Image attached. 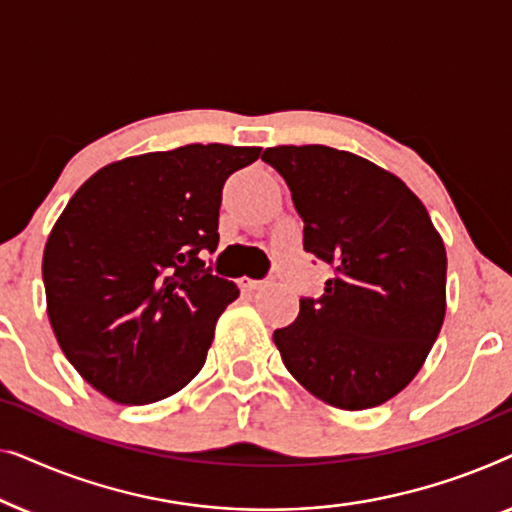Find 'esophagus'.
Returning <instances> with one entry per match:
<instances>
[{
    "mask_svg": "<svg viewBox=\"0 0 512 512\" xmlns=\"http://www.w3.org/2000/svg\"><path fill=\"white\" fill-rule=\"evenodd\" d=\"M265 282H261V279H251V277H242L240 279V286H242V289H258V286H263Z\"/></svg>",
    "mask_w": 512,
    "mask_h": 512,
    "instance_id": "1",
    "label": "esophagus"
}]
</instances>
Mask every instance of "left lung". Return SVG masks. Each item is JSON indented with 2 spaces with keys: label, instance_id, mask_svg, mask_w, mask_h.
Returning a JSON list of instances; mask_svg holds the SVG:
<instances>
[{
  "label": "left lung",
  "instance_id": "left-lung-1",
  "mask_svg": "<svg viewBox=\"0 0 512 512\" xmlns=\"http://www.w3.org/2000/svg\"><path fill=\"white\" fill-rule=\"evenodd\" d=\"M303 247L333 268L319 298L272 340L303 387L342 410L408 387L445 319L447 256L422 200L396 174L331 146H275Z\"/></svg>",
  "mask_w": 512,
  "mask_h": 512
}]
</instances>
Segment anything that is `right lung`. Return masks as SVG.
I'll list each match as a JSON object with an SVG mask.
<instances>
[{"instance_id": "obj_1", "label": "right lung", "mask_w": 512, "mask_h": 512, "mask_svg": "<svg viewBox=\"0 0 512 512\" xmlns=\"http://www.w3.org/2000/svg\"><path fill=\"white\" fill-rule=\"evenodd\" d=\"M258 146L188 144L95 172L44 249L48 319L90 387L156 403L205 366L216 319L240 296L205 268L219 244L221 191Z\"/></svg>"}]
</instances>
